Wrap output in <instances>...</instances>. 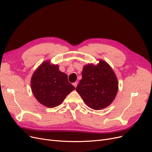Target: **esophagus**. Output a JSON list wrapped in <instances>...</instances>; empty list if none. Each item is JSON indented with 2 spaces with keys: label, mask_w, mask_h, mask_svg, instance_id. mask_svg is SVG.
Segmentation results:
<instances>
[{
  "label": "esophagus",
  "mask_w": 152,
  "mask_h": 152,
  "mask_svg": "<svg viewBox=\"0 0 152 152\" xmlns=\"http://www.w3.org/2000/svg\"><path fill=\"white\" fill-rule=\"evenodd\" d=\"M72 85H73V86H74L75 88H76V86H77V82H75V83H73Z\"/></svg>",
  "instance_id": "esophagus-1"
}]
</instances>
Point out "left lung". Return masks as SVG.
Listing matches in <instances>:
<instances>
[{"mask_svg": "<svg viewBox=\"0 0 152 152\" xmlns=\"http://www.w3.org/2000/svg\"><path fill=\"white\" fill-rule=\"evenodd\" d=\"M76 89L88 106L100 110L113 102L118 90V82L111 67L99 59L96 65L83 66L82 79Z\"/></svg>", "mask_w": 152, "mask_h": 152, "instance_id": "obj_1", "label": "left lung"}]
</instances>
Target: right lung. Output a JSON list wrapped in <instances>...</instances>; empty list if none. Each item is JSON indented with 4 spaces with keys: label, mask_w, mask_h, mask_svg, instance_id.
Listing matches in <instances>:
<instances>
[{
    "label": "right lung",
    "mask_w": 152,
    "mask_h": 152,
    "mask_svg": "<svg viewBox=\"0 0 152 152\" xmlns=\"http://www.w3.org/2000/svg\"><path fill=\"white\" fill-rule=\"evenodd\" d=\"M31 90L38 102L48 108L59 106L75 89L67 76L59 71L58 64L46 61L34 72L31 80Z\"/></svg>",
    "instance_id": "1"
}]
</instances>
